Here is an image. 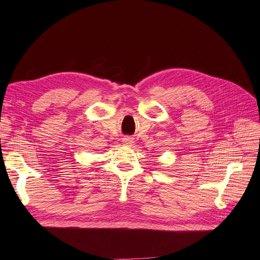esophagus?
Segmentation results:
<instances>
[{"mask_svg":"<svg viewBox=\"0 0 260 260\" xmlns=\"http://www.w3.org/2000/svg\"><path fill=\"white\" fill-rule=\"evenodd\" d=\"M122 142H123V144H125V145H131V144H134V139L132 138H130V137H126V138H123L122 139Z\"/></svg>","mask_w":260,"mask_h":260,"instance_id":"obj_1","label":"esophagus"}]
</instances>
